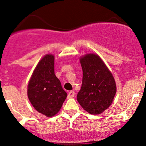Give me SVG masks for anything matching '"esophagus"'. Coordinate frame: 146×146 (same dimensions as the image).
I'll list each match as a JSON object with an SVG mask.
<instances>
[{"mask_svg":"<svg viewBox=\"0 0 146 146\" xmlns=\"http://www.w3.org/2000/svg\"><path fill=\"white\" fill-rule=\"evenodd\" d=\"M75 96V92L74 91H70L68 92V97L70 98H73Z\"/></svg>","mask_w":146,"mask_h":146,"instance_id":"esophagus-1","label":"esophagus"}]
</instances>
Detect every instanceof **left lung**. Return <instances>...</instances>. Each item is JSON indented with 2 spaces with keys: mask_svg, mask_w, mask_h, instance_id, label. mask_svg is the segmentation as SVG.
I'll return each mask as SVG.
<instances>
[{
  "mask_svg": "<svg viewBox=\"0 0 146 146\" xmlns=\"http://www.w3.org/2000/svg\"><path fill=\"white\" fill-rule=\"evenodd\" d=\"M82 83L77 100L86 111L100 114L111 105L116 92L111 73L98 55L81 57Z\"/></svg>",
  "mask_w": 146,
  "mask_h": 146,
  "instance_id": "8db88e82",
  "label": "left lung"
}]
</instances>
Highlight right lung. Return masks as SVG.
<instances>
[{"label":"right lung","mask_w":146,"mask_h":146,"mask_svg":"<svg viewBox=\"0 0 146 146\" xmlns=\"http://www.w3.org/2000/svg\"><path fill=\"white\" fill-rule=\"evenodd\" d=\"M28 96L34 108L48 117L55 116L67 97L54 71V56L46 55L35 68L28 86Z\"/></svg>","instance_id":"right-lung-1"}]
</instances>
